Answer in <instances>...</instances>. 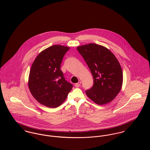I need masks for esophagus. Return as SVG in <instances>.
I'll use <instances>...</instances> for the list:
<instances>
[{
  "instance_id": "obj_1",
  "label": "esophagus",
  "mask_w": 150,
  "mask_h": 150,
  "mask_svg": "<svg viewBox=\"0 0 150 150\" xmlns=\"http://www.w3.org/2000/svg\"><path fill=\"white\" fill-rule=\"evenodd\" d=\"M80 85H81V82H79V83L75 84V86L77 87V88H78V87H79V86H80Z\"/></svg>"
}]
</instances>
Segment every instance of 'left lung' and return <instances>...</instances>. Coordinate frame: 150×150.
Returning <instances> with one entry per match:
<instances>
[{
    "mask_svg": "<svg viewBox=\"0 0 150 150\" xmlns=\"http://www.w3.org/2000/svg\"><path fill=\"white\" fill-rule=\"evenodd\" d=\"M89 67L93 86L86 91L87 96L99 105L111 102L120 92L123 83L121 66L107 48L89 43L77 47Z\"/></svg>",
    "mask_w": 150,
    "mask_h": 150,
    "instance_id": "obj_1",
    "label": "left lung"
}]
</instances>
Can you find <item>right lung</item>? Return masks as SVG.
Returning <instances> with one entry per match:
<instances>
[{
    "label": "right lung",
    "instance_id": "add662e5",
    "mask_svg": "<svg viewBox=\"0 0 150 150\" xmlns=\"http://www.w3.org/2000/svg\"><path fill=\"white\" fill-rule=\"evenodd\" d=\"M70 47L53 45L44 50L32 64L28 87L34 98L46 107L61 105L73 86L65 80L61 64Z\"/></svg>",
    "mask_w": 150,
    "mask_h": 150
}]
</instances>
